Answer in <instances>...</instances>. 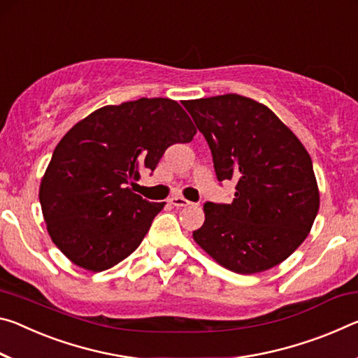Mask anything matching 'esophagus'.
Listing matches in <instances>:
<instances>
[{
	"mask_svg": "<svg viewBox=\"0 0 358 358\" xmlns=\"http://www.w3.org/2000/svg\"><path fill=\"white\" fill-rule=\"evenodd\" d=\"M169 202L172 203L173 207H188V206H191V202H189V201H186L185 197H181V196H173V197H170Z\"/></svg>",
	"mask_w": 358,
	"mask_h": 358,
	"instance_id": "34e87169",
	"label": "esophagus"
}]
</instances>
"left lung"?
<instances>
[{"mask_svg": "<svg viewBox=\"0 0 358 358\" xmlns=\"http://www.w3.org/2000/svg\"><path fill=\"white\" fill-rule=\"evenodd\" d=\"M183 106L207 140L218 181H236L231 203L206 202V221L192 237L239 274L274 268L301 245L319 212L309 152L252 99L226 94Z\"/></svg>", "mask_w": 358, "mask_h": 358, "instance_id": "left-lung-1", "label": "left lung"}]
</instances>
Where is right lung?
I'll use <instances>...</instances> for the list:
<instances>
[{"mask_svg": "<svg viewBox=\"0 0 358 358\" xmlns=\"http://www.w3.org/2000/svg\"><path fill=\"white\" fill-rule=\"evenodd\" d=\"M194 135L189 116L170 99L103 106L68 130L39 188L49 236L62 253L94 272L127 258L166 206L129 186L152 172L170 145Z\"/></svg>", "mask_w": 358, "mask_h": 358, "instance_id": "right-lung-1", "label": "right lung"}]
</instances>
